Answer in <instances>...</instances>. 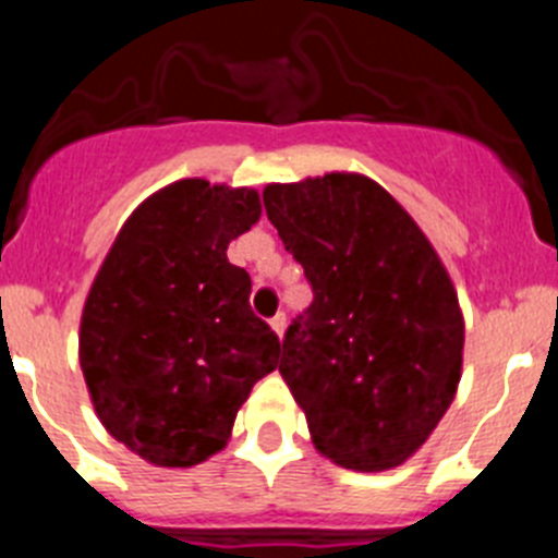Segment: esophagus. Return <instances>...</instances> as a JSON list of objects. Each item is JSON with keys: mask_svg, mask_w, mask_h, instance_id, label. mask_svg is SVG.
<instances>
[{"mask_svg": "<svg viewBox=\"0 0 558 558\" xmlns=\"http://www.w3.org/2000/svg\"><path fill=\"white\" fill-rule=\"evenodd\" d=\"M270 327H274V332L279 335V338H282L284 327H288V315H284V313H276L274 318H270Z\"/></svg>", "mask_w": 558, "mask_h": 558, "instance_id": "1", "label": "esophagus"}]
</instances>
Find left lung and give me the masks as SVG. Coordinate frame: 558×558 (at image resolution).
Masks as SVG:
<instances>
[{
    "mask_svg": "<svg viewBox=\"0 0 558 558\" xmlns=\"http://www.w3.org/2000/svg\"><path fill=\"white\" fill-rule=\"evenodd\" d=\"M313 304L288 327L282 372L322 456L357 472L425 445L461 379L463 318L413 218L357 172L263 192Z\"/></svg>",
    "mask_w": 558,
    "mask_h": 558,
    "instance_id": "1",
    "label": "left lung"
}]
</instances>
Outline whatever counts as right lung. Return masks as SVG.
Returning a JSON list of instances; mask_svg holds the SVG:
<instances>
[{
	"label": "right lung",
	"instance_id": "1",
	"mask_svg": "<svg viewBox=\"0 0 558 558\" xmlns=\"http://www.w3.org/2000/svg\"><path fill=\"white\" fill-rule=\"evenodd\" d=\"M263 215L248 186L184 179L150 195L88 290L81 368L106 430L156 466L223 450L279 338L248 304L226 248Z\"/></svg>",
	"mask_w": 558,
	"mask_h": 558
}]
</instances>
